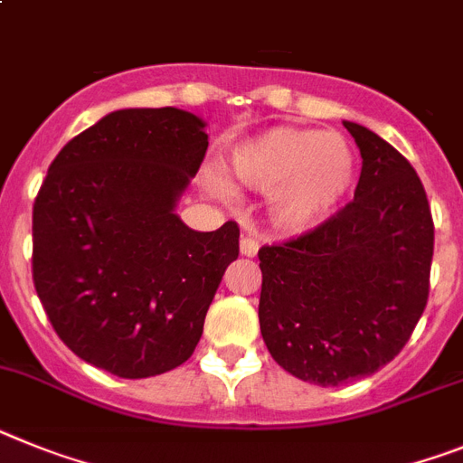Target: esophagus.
<instances>
[{"label":"esophagus","instance_id":"obj_1","mask_svg":"<svg viewBox=\"0 0 463 463\" xmlns=\"http://www.w3.org/2000/svg\"><path fill=\"white\" fill-rule=\"evenodd\" d=\"M259 237L256 235H242V240H240V251H242V256H256L259 254Z\"/></svg>","mask_w":463,"mask_h":463}]
</instances>
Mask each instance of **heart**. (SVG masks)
Listing matches in <instances>:
<instances>
[{
    "label": "heart",
    "mask_w": 463,
    "mask_h": 463,
    "mask_svg": "<svg viewBox=\"0 0 463 463\" xmlns=\"http://www.w3.org/2000/svg\"><path fill=\"white\" fill-rule=\"evenodd\" d=\"M226 165L235 184L270 193V216L284 231H305L331 214L356 175L343 135L303 128H275L237 144Z\"/></svg>",
    "instance_id": "heart-1"
}]
</instances>
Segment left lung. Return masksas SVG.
I'll return each instance as SVG.
<instances>
[{
	"label": "left lung",
	"instance_id": "1",
	"mask_svg": "<svg viewBox=\"0 0 463 463\" xmlns=\"http://www.w3.org/2000/svg\"><path fill=\"white\" fill-rule=\"evenodd\" d=\"M361 151L352 203L287 242L259 249L260 333L298 380L337 387L405 347L429 300L433 219L415 167L345 120Z\"/></svg>",
	"mask_w": 463,
	"mask_h": 463
}]
</instances>
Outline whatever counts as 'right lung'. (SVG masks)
I'll return each instance as SVG.
<instances>
[{
	"label": "right lung",
	"instance_id": "add662e5",
	"mask_svg": "<svg viewBox=\"0 0 463 463\" xmlns=\"http://www.w3.org/2000/svg\"><path fill=\"white\" fill-rule=\"evenodd\" d=\"M188 111L120 109L76 135L32 212V279L67 347L139 380L191 359L240 228L198 232L175 204L207 154Z\"/></svg>",
	"mask_w": 463,
	"mask_h": 463
}]
</instances>
